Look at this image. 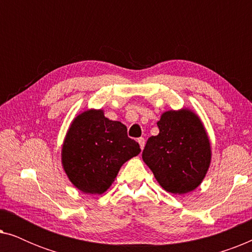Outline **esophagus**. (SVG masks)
Masks as SVG:
<instances>
[{
	"instance_id": "obj_1",
	"label": "esophagus",
	"mask_w": 252,
	"mask_h": 252,
	"mask_svg": "<svg viewBox=\"0 0 252 252\" xmlns=\"http://www.w3.org/2000/svg\"><path fill=\"white\" fill-rule=\"evenodd\" d=\"M137 142H139L141 149L143 150V148H144V144H146V139H144V137H140V139H137Z\"/></svg>"
}]
</instances>
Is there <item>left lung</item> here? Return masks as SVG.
<instances>
[{"label":"left lung","instance_id":"8db88e82","mask_svg":"<svg viewBox=\"0 0 252 252\" xmlns=\"http://www.w3.org/2000/svg\"><path fill=\"white\" fill-rule=\"evenodd\" d=\"M159 134L150 136L142 158L166 191L186 194L204 179L211 160L209 137L190 110L167 111L157 123Z\"/></svg>","mask_w":252,"mask_h":252}]
</instances>
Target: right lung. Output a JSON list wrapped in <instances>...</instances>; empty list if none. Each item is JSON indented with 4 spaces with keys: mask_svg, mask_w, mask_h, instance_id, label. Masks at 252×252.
Listing matches in <instances>:
<instances>
[{
    "mask_svg": "<svg viewBox=\"0 0 252 252\" xmlns=\"http://www.w3.org/2000/svg\"><path fill=\"white\" fill-rule=\"evenodd\" d=\"M140 151L124 124L105 118L102 110H89L72 123L62 149V163L78 189L103 194L122 165Z\"/></svg>",
    "mask_w": 252,
    "mask_h": 252,
    "instance_id": "obj_1",
    "label": "right lung"
}]
</instances>
